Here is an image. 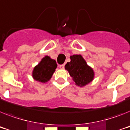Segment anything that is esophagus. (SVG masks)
<instances>
[{"label":"esophagus","mask_w":130,"mask_h":130,"mask_svg":"<svg viewBox=\"0 0 130 130\" xmlns=\"http://www.w3.org/2000/svg\"><path fill=\"white\" fill-rule=\"evenodd\" d=\"M59 67L61 69H64V67H65V64H62V65H60Z\"/></svg>","instance_id":"esophagus-1"}]
</instances>
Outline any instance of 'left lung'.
I'll list each match as a JSON object with an SVG mask.
<instances>
[{
  "instance_id": "obj_1",
  "label": "left lung",
  "mask_w": 130,
  "mask_h": 130,
  "mask_svg": "<svg viewBox=\"0 0 130 130\" xmlns=\"http://www.w3.org/2000/svg\"><path fill=\"white\" fill-rule=\"evenodd\" d=\"M70 59L71 61L65 65V69L68 71L77 85L84 87L93 80L94 75L93 70L87 65L81 55H71Z\"/></svg>"
}]
</instances>
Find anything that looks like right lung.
<instances>
[{"mask_svg":"<svg viewBox=\"0 0 130 130\" xmlns=\"http://www.w3.org/2000/svg\"><path fill=\"white\" fill-rule=\"evenodd\" d=\"M57 67V65L55 60L52 59L49 56H45L34 69L33 78L35 80L45 83L52 78Z\"/></svg>","mask_w":130,"mask_h":130,"instance_id":"obj_1","label":"right lung"}]
</instances>
